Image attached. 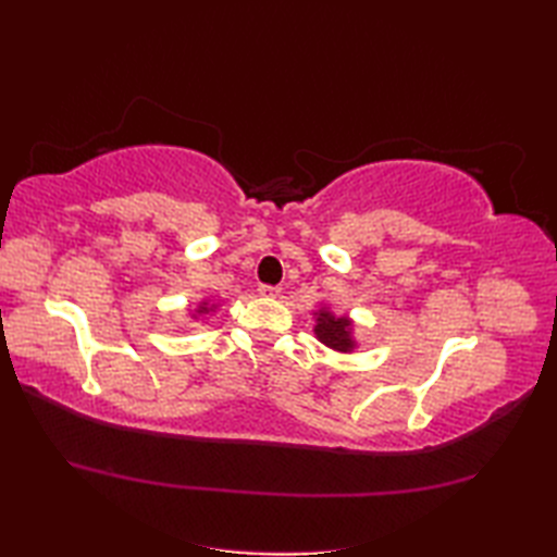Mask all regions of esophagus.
Returning a JSON list of instances; mask_svg holds the SVG:
<instances>
[{
	"label": "esophagus",
	"mask_w": 557,
	"mask_h": 557,
	"mask_svg": "<svg viewBox=\"0 0 557 557\" xmlns=\"http://www.w3.org/2000/svg\"><path fill=\"white\" fill-rule=\"evenodd\" d=\"M260 297H280V287H272V285H260L258 287Z\"/></svg>",
	"instance_id": "obj_1"
}]
</instances>
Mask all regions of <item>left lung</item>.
Returning <instances> with one entry per match:
<instances>
[{
  "mask_svg": "<svg viewBox=\"0 0 557 557\" xmlns=\"http://www.w3.org/2000/svg\"><path fill=\"white\" fill-rule=\"evenodd\" d=\"M315 335L330 349H337V351H351L354 349L351 321L345 315L337 318L330 311H321V313H318Z\"/></svg>",
  "mask_w": 557,
  "mask_h": 557,
  "instance_id": "8db88e82",
  "label": "left lung"
}]
</instances>
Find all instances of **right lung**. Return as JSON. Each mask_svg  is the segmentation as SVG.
Returning <instances> with one entry per match:
<instances>
[{"instance_id": "right-lung-1", "label": "right lung", "mask_w": 557, "mask_h": 557, "mask_svg": "<svg viewBox=\"0 0 557 557\" xmlns=\"http://www.w3.org/2000/svg\"><path fill=\"white\" fill-rule=\"evenodd\" d=\"M206 311H210V306H208V304L203 301V304H200V306H198V311H196V313H206Z\"/></svg>"}]
</instances>
